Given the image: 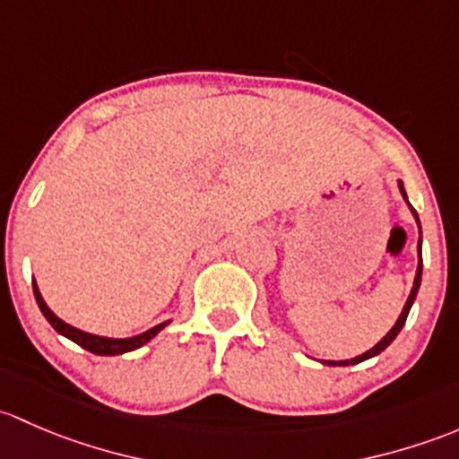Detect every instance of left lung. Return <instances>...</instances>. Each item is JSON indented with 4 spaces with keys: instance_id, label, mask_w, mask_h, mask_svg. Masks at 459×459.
Listing matches in <instances>:
<instances>
[{
    "instance_id": "left-lung-1",
    "label": "left lung",
    "mask_w": 459,
    "mask_h": 459,
    "mask_svg": "<svg viewBox=\"0 0 459 459\" xmlns=\"http://www.w3.org/2000/svg\"><path fill=\"white\" fill-rule=\"evenodd\" d=\"M398 187H400V195H403V198H404V201H406V205H409L411 214H413L415 223H418V230H420V238H418V269H415V281H413V287H411V294H409V299H406L404 307H403V314L398 316V320H395V325H394V327L389 329V333H386L385 338L380 340V342H377V344H373V347L369 349V351L360 353V356L351 358V360H320V362H323V365H327V367H349V365H358V362H365V360H369V358L377 356V353H382V351H385V349L389 347L391 342H394V340H395V335H398L400 332H403V327H404V323H406V316H409V311H411V305H413V302H415V296H418L420 282H422V228H420L418 212H415L413 207H411L409 198H406V192H404V186H403V181H398Z\"/></svg>"
}]
</instances>
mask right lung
Returning <instances> with one entry per match:
<instances>
[{"label":"right lung","mask_w":459,"mask_h":459,"mask_svg":"<svg viewBox=\"0 0 459 459\" xmlns=\"http://www.w3.org/2000/svg\"><path fill=\"white\" fill-rule=\"evenodd\" d=\"M32 291H35V300H37V305H39L41 314H44L46 320L53 325L55 332L64 335V338L73 340V342H77L79 347H83L86 351L97 353V356H121V353L134 351V349L143 347V344L150 342V340H152L154 335L160 332V329L168 327V325L172 323V320H165V323H159L157 327L148 329V332H143L139 335H130V338H108V335L88 333V332H83V329H77V327H73V325L64 323V320H61L59 316H55V311L46 305L44 296H41L39 287H37L35 281H32Z\"/></svg>","instance_id":"add662e5"}]
</instances>
